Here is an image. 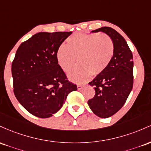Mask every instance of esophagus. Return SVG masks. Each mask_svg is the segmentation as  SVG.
I'll return each instance as SVG.
<instances>
[{
	"label": "esophagus",
	"mask_w": 151,
	"mask_h": 151,
	"mask_svg": "<svg viewBox=\"0 0 151 151\" xmlns=\"http://www.w3.org/2000/svg\"><path fill=\"white\" fill-rule=\"evenodd\" d=\"M77 88H78V90H81L83 88V86H82V85H77Z\"/></svg>",
	"instance_id": "1"
}]
</instances>
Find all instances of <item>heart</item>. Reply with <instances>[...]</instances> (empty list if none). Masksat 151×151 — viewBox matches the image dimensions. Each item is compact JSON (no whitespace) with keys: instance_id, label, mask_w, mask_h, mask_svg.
<instances>
[{"instance_id":"1","label":"heart","mask_w":151,"mask_h":151,"mask_svg":"<svg viewBox=\"0 0 151 151\" xmlns=\"http://www.w3.org/2000/svg\"><path fill=\"white\" fill-rule=\"evenodd\" d=\"M112 39L104 33H75L67 39V45H60L57 51L58 64L69 78L77 83L86 82L91 75L96 76L107 68L114 55Z\"/></svg>"}]
</instances>
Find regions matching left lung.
I'll return each mask as SVG.
<instances>
[{"label":"left lung","mask_w":151,"mask_h":151,"mask_svg":"<svg viewBox=\"0 0 151 151\" xmlns=\"http://www.w3.org/2000/svg\"><path fill=\"white\" fill-rule=\"evenodd\" d=\"M100 31L112 39L114 55L107 68L89 83L96 93L88 104L95 115L106 118L123 107L133 88V61L131 50L119 33L110 27H102L91 33Z\"/></svg>","instance_id":"1"}]
</instances>
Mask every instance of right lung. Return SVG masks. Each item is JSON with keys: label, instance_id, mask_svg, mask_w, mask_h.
<instances>
[{"label": "right lung", "instance_id": "right-lung-1", "mask_svg": "<svg viewBox=\"0 0 151 151\" xmlns=\"http://www.w3.org/2000/svg\"><path fill=\"white\" fill-rule=\"evenodd\" d=\"M72 32H40L22 43L12 63L13 91L33 116L46 118L57 113L68 95L77 90L57 60L58 49Z\"/></svg>", "mask_w": 151, "mask_h": 151}]
</instances>
